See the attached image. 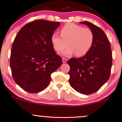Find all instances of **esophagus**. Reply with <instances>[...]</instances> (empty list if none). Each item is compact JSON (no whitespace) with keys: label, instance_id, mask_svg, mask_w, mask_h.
<instances>
[{"label":"esophagus","instance_id":"34e87169","mask_svg":"<svg viewBox=\"0 0 122 122\" xmlns=\"http://www.w3.org/2000/svg\"><path fill=\"white\" fill-rule=\"evenodd\" d=\"M62 61H63V63H66L67 59H66V58H62Z\"/></svg>","mask_w":122,"mask_h":122}]
</instances>
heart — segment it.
<instances>
[{
    "mask_svg": "<svg viewBox=\"0 0 122 122\" xmlns=\"http://www.w3.org/2000/svg\"><path fill=\"white\" fill-rule=\"evenodd\" d=\"M60 33L61 37L56 33L53 34L51 41L57 52L64 49L67 44L68 47L62 52L64 56L75 53L77 57L83 56L90 50L94 43V34L91 30L72 23L65 24Z\"/></svg>",
    "mask_w": 122,
    "mask_h": 122,
    "instance_id": "b5f03b06",
    "label": "heart"
}]
</instances>
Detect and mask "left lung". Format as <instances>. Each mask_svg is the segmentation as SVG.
I'll return each instance as SVG.
<instances>
[{
    "label": "left lung",
    "instance_id": "left-lung-1",
    "mask_svg": "<svg viewBox=\"0 0 122 122\" xmlns=\"http://www.w3.org/2000/svg\"><path fill=\"white\" fill-rule=\"evenodd\" d=\"M86 25L94 34V43L87 53L67 61L70 67L69 83L72 88L85 95L97 92L107 82L111 73L112 56L110 41L102 30L88 21Z\"/></svg>",
    "mask_w": 122,
    "mask_h": 122
}]
</instances>
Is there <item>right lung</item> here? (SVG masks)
Masks as SVG:
<instances>
[{
    "label": "right lung",
    "mask_w": 122,
    "mask_h": 122,
    "mask_svg": "<svg viewBox=\"0 0 122 122\" xmlns=\"http://www.w3.org/2000/svg\"><path fill=\"white\" fill-rule=\"evenodd\" d=\"M59 22L36 20L20 30L12 46L10 67L15 83L30 93L43 91L51 75L62 64L54 50L51 38Z\"/></svg>",
    "instance_id": "obj_1"
}]
</instances>
